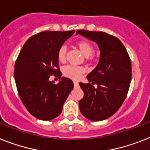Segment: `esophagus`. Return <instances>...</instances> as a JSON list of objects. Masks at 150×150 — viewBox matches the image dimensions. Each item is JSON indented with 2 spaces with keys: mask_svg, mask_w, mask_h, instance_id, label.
<instances>
[{
  "mask_svg": "<svg viewBox=\"0 0 150 150\" xmlns=\"http://www.w3.org/2000/svg\"><path fill=\"white\" fill-rule=\"evenodd\" d=\"M74 84L75 87H78V86H79V83H78V82H76V81H74Z\"/></svg>",
  "mask_w": 150,
  "mask_h": 150,
  "instance_id": "1",
  "label": "esophagus"
}]
</instances>
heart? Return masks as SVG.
Segmentation results:
<instances>
[{"label": "heart", "mask_w": 150, "mask_h": 150, "mask_svg": "<svg viewBox=\"0 0 150 150\" xmlns=\"http://www.w3.org/2000/svg\"><path fill=\"white\" fill-rule=\"evenodd\" d=\"M77 47L80 52L86 57V60H90V56H92L94 52V48L91 44L87 41H80L76 44ZM66 54H67V48L65 46H62L59 49L57 52V60L60 63H64L66 60ZM85 70L81 67H74V66H67L65 67L63 70V74L64 76L67 78L72 79V80H78L80 77Z\"/></svg>", "instance_id": "obj_1"}]
</instances>
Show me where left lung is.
Segmentation results:
<instances>
[{"instance_id":"8db88e82","label":"left lung","mask_w":150,"mask_h":150,"mask_svg":"<svg viewBox=\"0 0 150 150\" xmlns=\"http://www.w3.org/2000/svg\"><path fill=\"white\" fill-rule=\"evenodd\" d=\"M77 34L96 42L100 51L97 66L86 76L89 83H79L84 93L80 110L90 120H103L114 114L126 99L132 78L130 58L114 36L85 30H77Z\"/></svg>"}]
</instances>
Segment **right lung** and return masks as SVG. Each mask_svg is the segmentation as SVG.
<instances>
[{
	"mask_svg": "<svg viewBox=\"0 0 150 150\" xmlns=\"http://www.w3.org/2000/svg\"><path fill=\"white\" fill-rule=\"evenodd\" d=\"M72 31H46L26 41L17 57L14 79L20 98L28 112L41 120H50L61 113L64 103L74 88L70 79L62 77L57 52L74 34ZM54 75L58 84L50 81Z\"/></svg>",
	"mask_w": 150,
	"mask_h": 150,
	"instance_id": "right-lung-1",
	"label": "right lung"
}]
</instances>
